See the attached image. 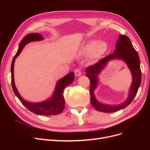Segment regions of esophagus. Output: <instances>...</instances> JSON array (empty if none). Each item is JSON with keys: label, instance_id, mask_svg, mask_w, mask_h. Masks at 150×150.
Wrapping results in <instances>:
<instances>
[{"label": "esophagus", "instance_id": "esophagus-1", "mask_svg": "<svg viewBox=\"0 0 150 150\" xmlns=\"http://www.w3.org/2000/svg\"><path fill=\"white\" fill-rule=\"evenodd\" d=\"M74 72H75V75L76 76H79L81 75V71L80 69H78V68L75 69Z\"/></svg>", "mask_w": 150, "mask_h": 150}]
</instances>
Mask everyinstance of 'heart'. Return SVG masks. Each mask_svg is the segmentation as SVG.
I'll use <instances>...</instances> for the list:
<instances>
[{"instance_id": "b5f03b06", "label": "heart", "mask_w": 150, "mask_h": 150, "mask_svg": "<svg viewBox=\"0 0 150 150\" xmlns=\"http://www.w3.org/2000/svg\"><path fill=\"white\" fill-rule=\"evenodd\" d=\"M108 49V44L105 41H98L92 40L86 43L81 49L83 54L91 53V58L97 59L101 57Z\"/></svg>"}]
</instances>
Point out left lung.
I'll return each mask as SVG.
<instances>
[{"mask_svg":"<svg viewBox=\"0 0 150 150\" xmlns=\"http://www.w3.org/2000/svg\"><path fill=\"white\" fill-rule=\"evenodd\" d=\"M112 59H120L125 60L131 70L133 78L128 98L122 104L115 106L100 103L96 100L93 94V92L97 85V75L103 69L107 62ZM86 76H88L91 81L90 95L92 105L97 111L103 112H116L128 106L135 97L141 83L142 73L138 53L134 48L129 38L124 35H120L119 38L118 39L116 43V49L114 53L102 58L96 64L88 67L86 68Z\"/></svg>","mask_w":150,"mask_h":150,"instance_id":"left-lung-1","label":"left lung"}]
</instances>
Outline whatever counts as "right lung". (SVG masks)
Here are the masks:
<instances>
[{"label": "right lung", "instance_id": "1", "mask_svg": "<svg viewBox=\"0 0 150 150\" xmlns=\"http://www.w3.org/2000/svg\"><path fill=\"white\" fill-rule=\"evenodd\" d=\"M44 38L39 33H30L22 39V40L19 44L18 52L14 57L11 63V84L14 94L29 111L38 115L48 116L61 114L64 110L65 106V100L64 96H63V92H64V90L67 86L74 81L75 79L74 72H70L60 79L56 85V88H55V90L52 97L44 101L40 102V103H31V102L27 101L24 99H23L19 93L16 88L14 80V64L15 59L18 57V55L21 53L23 48L27 44L32 41H41Z\"/></svg>", "mask_w": 150, "mask_h": 150}]
</instances>
